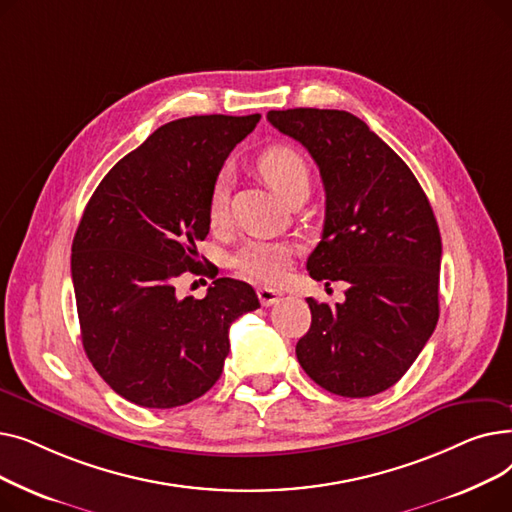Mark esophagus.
<instances>
[{"label": "esophagus", "instance_id": "esophagus-1", "mask_svg": "<svg viewBox=\"0 0 512 512\" xmlns=\"http://www.w3.org/2000/svg\"><path fill=\"white\" fill-rule=\"evenodd\" d=\"M257 297H259V303H261L263 307H272V305H276V303L280 301L282 292H278V290H274V288L263 286V288H257Z\"/></svg>", "mask_w": 512, "mask_h": 512}]
</instances>
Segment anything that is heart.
Wrapping results in <instances>:
<instances>
[{
  "mask_svg": "<svg viewBox=\"0 0 512 512\" xmlns=\"http://www.w3.org/2000/svg\"><path fill=\"white\" fill-rule=\"evenodd\" d=\"M259 172L270 182L276 191L288 199L292 193L309 188L311 174L305 157L288 145H272L259 155ZM228 201V178L220 174L215 178L209 203L207 218L215 226L226 218ZM292 265V247L284 240L270 238H249L232 255L234 272L255 284H276L280 282Z\"/></svg>",
  "mask_w": 512,
  "mask_h": 512,
  "instance_id": "1",
  "label": "heart"
}]
</instances>
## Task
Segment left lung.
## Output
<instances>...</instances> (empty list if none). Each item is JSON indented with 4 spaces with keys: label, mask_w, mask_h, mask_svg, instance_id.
Returning <instances> with one entry per match:
<instances>
[{
    "label": "left lung",
    "mask_w": 512,
    "mask_h": 512,
    "mask_svg": "<svg viewBox=\"0 0 512 512\" xmlns=\"http://www.w3.org/2000/svg\"><path fill=\"white\" fill-rule=\"evenodd\" d=\"M267 120L311 153L324 180V234L309 276L348 284L336 307L307 299L311 328L297 359L332 394L384 392L438 324L442 238L432 205L405 161L357 116L294 107Z\"/></svg>",
    "instance_id": "obj_1"
}]
</instances>
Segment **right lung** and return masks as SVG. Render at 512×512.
<instances>
[{
    "instance_id": "add662e5",
    "label": "right lung",
    "mask_w": 512,
    "mask_h": 512,
    "mask_svg": "<svg viewBox=\"0 0 512 512\" xmlns=\"http://www.w3.org/2000/svg\"><path fill=\"white\" fill-rule=\"evenodd\" d=\"M261 120L191 116L159 126L107 172L72 242L80 336L97 373L122 398L174 409L220 380L228 330L255 311V290L218 278L205 299H178L174 278L197 270L207 203L230 151Z\"/></svg>"
}]
</instances>
